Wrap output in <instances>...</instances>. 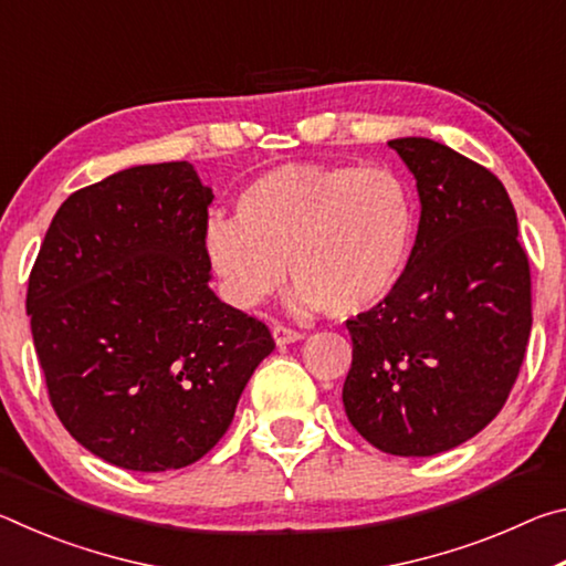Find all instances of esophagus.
Segmentation results:
<instances>
[{
	"mask_svg": "<svg viewBox=\"0 0 566 566\" xmlns=\"http://www.w3.org/2000/svg\"><path fill=\"white\" fill-rule=\"evenodd\" d=\"M272 337H274V344H276V347H286V344L300 342V339L304 337V334H302V332H296V329L284 327V324H274V327H272Z\"/></svg>",
	"mask_w": 566,
	"mask_h": 566,
	"instance_id": "34e87169",
	"label": "esophagus"
}]
</instances>
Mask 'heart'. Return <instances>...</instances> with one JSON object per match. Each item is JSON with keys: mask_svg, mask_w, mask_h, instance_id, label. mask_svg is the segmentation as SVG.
Returning a JSON list of instances; mask_svg holds the SVG:
<instances>
[{"mask_svg": "<svg viewBox=\"0 0 566 566\" xmlns=\"http://www.w3.org/2000/svg\"><path fill=\"white\" fill-rule=\"evenodd\" d=\"M415 234V199L395 171L306 161L249 181L234 219L207 222L205 256L239 310L280 290L290 260L296 302L347 319L397 290Z\"/></svg>", "mask_w": 566, "mask_h": 566, "instance_id": "obj_1", "label": "heart"}]
</instances>
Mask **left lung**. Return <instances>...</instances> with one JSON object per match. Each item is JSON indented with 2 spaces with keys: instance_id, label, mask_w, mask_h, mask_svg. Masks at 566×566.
Instances as JSON below:
<instances>
[{
  "instance_id": "obj_1",
  "label": "left lung",
  "mask_w": 566,
  "mask_h": 566,
  "mask_svg": "<svg viewBox=\"0 0 566 566\" xmlns=\"http://www.w3.org/2000/svg\"><path fill=\"white\" fill-rule=\"evenodd\" d=\"M387 145L417 181L419 229L397 290L347 322L352 427L395 457L482 432L520 375L532 329L530 260L500 179L424 137Z\"/></svg>"
}]
</instances>
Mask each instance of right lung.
I'll return each mask as SVG.
<instances>
[{
	"mask_svg": "<svg viewBox=\"0 0 566 566\" xmlns=\"http://www.w3.org/2000/svg\"><path fill=\"white\" fill-rule=\"evenodd\" d=\"M212 189L189 161L122 169L56 209L27 290L52 407L76 442L132 472L202 459L274 349L209 290Z\"/></svg>",
	"mask_w": 566,
	"mask_h": 566,
	"instance_id": "1",
	"label": "right lung"
}]
</instances>
